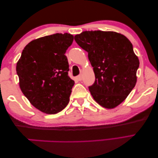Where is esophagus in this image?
<instances>
[{"instance_id":"obj_1","label":"esophagus","mask_w":158,"mask_h":158,"mask_svg":"<svg viewBox=\"0 0 158 158\" xmlns=\"http://www.w3.org/2000/svg\"><path fill=\"white\" fill-rule=\"evenodd\" d=\"M77 79L79 81H82V75H79V76H77Z\"/></svg>"}]
</instances>
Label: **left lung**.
<instances>
[{
  "mask_svg": "<svg viewBox=\"0 0 158 158\" xmlns=\"http://www.w3.org/2000/svg\"><path fill=\"white\" fill-rule=\"evenodd\" d=\"M88 52L95 75L89 87L94 99L106 108L118 106L136 83L139 60L127 38L114 31H83L74 37Z\"/></svg>",
  "mask_w": 158,
  "mask_h": 158,
  "instance_id": "8db88e82",
  "label": "left lung"
}]
</instances>
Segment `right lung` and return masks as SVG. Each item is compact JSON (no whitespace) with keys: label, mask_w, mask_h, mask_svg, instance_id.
Returning a JSON list of instances; mask_svg holds the SVG:
<instances>
[{"label":"right lung","mask_w":158,"mask_h":158,"mask_svg":"<svg viewBox=\"0 0 158 158\" xmlns=\"http://www.w3.org/2000/svg\"><path fill=\"white\" fill-rule=\"evenodd\" d=\"M73 35L55 33L27 45L17 63L19 87L30 103L42 112L55 114L69 102L74 81L68 76L65 53Z\"/></svg>","instance_id":"1"}]
</instances>
